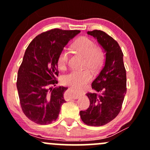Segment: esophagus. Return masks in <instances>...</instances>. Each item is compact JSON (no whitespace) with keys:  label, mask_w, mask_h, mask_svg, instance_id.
Instances as JSON below:
<instances>
[{"label":"esophagus","mask_w":150,"mask_h":150,"mask_svg":"<svg viewBox=\"0 0 150 150\" xmlns=\"http://www.w3.org/2000/svg\"><path fill=\"white\" fill-rule=\"evenodd\" d=\"M70 91H71V94H70V98H71V99H78L79 97L81 95L80 92H77V91H75V89H70Z\"/></svg>","instance_id":"34e87169"}]
</instances>
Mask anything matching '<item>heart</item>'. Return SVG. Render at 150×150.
I'll list each match as a JSON object with an SVG mask.
<instances>
[{
  "instance_id": "obj_1",
  "label": "heart",
  "mask_w": 150,
  "mask_h": 150,
  "mask_svg": "<svg viewBox=\"0 0 150 150\" xmlns=\"http://www.w3.org/2000/svg\"><path fill=\"white\" fill-rule=\"evenodd\" d=\"M75 49L86 56L85 65L93 70H98L102 65L104 61V53L100 49L97 47L92 39L82 37L74 44ZM69 60V51L65 48L59 53L58 57V65L60 69L66 68ZM92 74L88 69H73L63 77V82L66 85L75 88H81L85 86L92 80Z\"/></svg>"
}]
</instances>
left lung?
Returning a JSON list of instances; mask_svg holds the SVG:
<instances>
[{
	"label": "left lung",
	"instance_id": "1",
	"mask_svg": "<svg viewBox=\"0 0 150 150\" xmlns=\"http://www.w3.org/2000/svg\"><path fill=\"white\" fill-rule=\"evenodd\" d=\"M97 40L106 53L104 66L92 82L94 92L87 93L90 104L80 111L82 121L90 126L107 124L118 116L126 94V71L123 53L118 42L101 30L87 32Z\"/></svg>",
	"mask_w": 150,
	"mask_h": 150
}]
</instances>
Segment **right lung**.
Instances as JSON below:
<instances>
[{
  "instance_id": "obj_1",
  "label": "right lung",
  "mask_w": 150,
  "mask_h": 150,
  "mask_svg": "<svg viewBox=\"0 0 150 150\" xmlns=\"http://www.w3.org/2000/svg\"><path fill=\"white\" fill-rule=\"evenodd\" d=\"M80 32L53 29L37 36L26 49L18 70L17 88L22 111L37 124H50L58 118L68 89L52 87L58 83V57Z\"/></svg>"
}]
</instances>
